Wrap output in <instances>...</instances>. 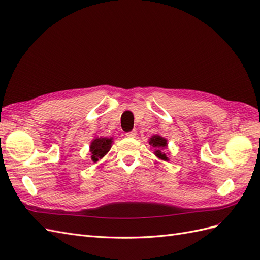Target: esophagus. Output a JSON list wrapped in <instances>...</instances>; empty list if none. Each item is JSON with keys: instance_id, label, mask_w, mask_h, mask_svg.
<instances>
[{"instance_id": "esophagus-1", "label": "esophagus", "mask_w": 260, "mask_h": 260, "mask_svg": "<svg viewBox=\"0 0 260 260\" xmlns=\"http://www.w3.org/2000/svg\"><path fill=\"white\" fill-rule=\"evenodd\" d=\"M125 136H127L128 138H135V137L137 136V131H136V130H133V131H129V132L125 133Z\"/></svg>"}]
</instances>
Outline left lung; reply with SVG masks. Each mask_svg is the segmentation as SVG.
Listing matches in <instances>:
<instances>
[{"label": "left lung", "instance_id": "left-lung-1", "mask_svg": "<svg viewBox=\"0 0 260 260\" xmlns=\"http://www.w3.org/2000/svg\"><path fill=\"white\" fill-rule=\"evenodd\" d=\"M149 144L153 145V147H156L157 149L155 151V155L157 157H159L160 159L162 160H167L168 157L166 156V154L161 152V149L167 146V140L164 139L160 136H153L149 140Z\"/></svg>", "mask_w": 260, "mask_h": 260}]
</instances>
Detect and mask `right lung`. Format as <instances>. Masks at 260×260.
Listing matches in <instances>:
<instances>
[{"label": "right lung", "instance_id": "add662e5", "mask_svg": "<svg viewBox=\"0 0 260 260\" xmlns=\"http://www.w3.org/2000/svg\"><path fill=\"white\" fill-rule=\"evenodd\" d=\"M112 142V139L107 138H98L94 140L90 146L92 160L98 161L99 159L103 158V157L108 153L109 149H111Z\"/></svg>", "mask_w": 260, "mask_h": 260}]
</instances>
